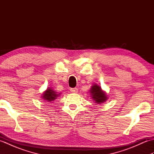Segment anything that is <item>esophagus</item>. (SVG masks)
<instances>
[{
  "label": "esophagus",
  "instance_id": "34e87169",
  "mask_svg": "<svg viewBox=\"0 0 154 154\" xmlns=\"http://www.w3.org/2000/svg\"><path fill=\"white\" fill-rule=\"evenodd\" d=\"M70 91L73 93H78V89L77 88H72V89H70Z\"/></svg>",
  "mask_w": 154,
  "mask_h": 154
}]
</instances>
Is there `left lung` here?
<instances>
[{
	"label": "left lung",
	"instance_id": "8db88e82",
	"mask_svg": "<svg viewBox=\"0 0 154 154\" xmlns=\"http://www.w3.org/2000/svg\"><path fill=\"white\" fill-rule=\"evenodd\" d=\"M91 98L96 104H103L108 99L107 94L105 91H104L99 85L94 83L90 89Z\"/></svg>",
	"mask_w": 154,
	"mask_h": 154
}]
</instances>
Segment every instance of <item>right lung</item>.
<instances>
[{"instance_id":"1","label":"right lung","mask_w":154,"mask_h":154,"mask_svg":"<svg viewBox=\"0 0 154 154\" xmlns=\"http://www.w3.org/2000/svg\"><path fill=\"white\" fill-rule=\"evenodd\" d=\"M60 94L61 93H57L56 91L52 89L51 87H48L47 89L44 91L43 94H42V99H44L45 102L50 103L54 101L58 97H60Z\"/></svg>"}]
</instances>
